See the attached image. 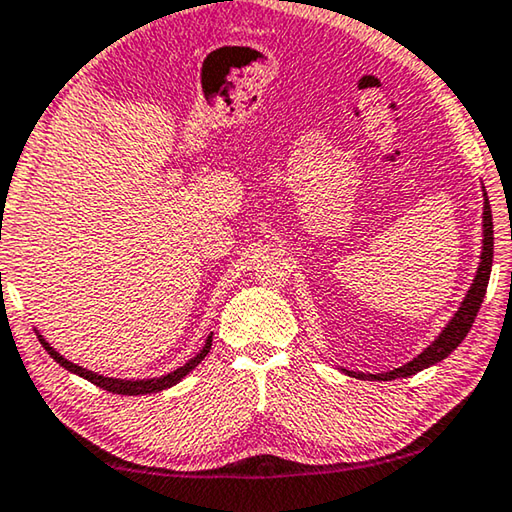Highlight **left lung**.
I'll return each instance as SVG.
<instances>
[{"label": "left lung", "instance_id": "left-lung-1", "mask_svg": "<svg viewBox=\"0 0 512 512\" xmlns=\"http://www.w3.org/2000/svg\"><path fill=\"white\" fill-rule=\"evenodd\" d=\"M485 196V203H483V251H481V265H478L476 270V277L474 283H471V288L467 290V297L462 300L460 309L455 311V316L451 318V322L442 329V334H439L435 341H432L426 350L421 352L419 357H414L410 364L400 366V368H393L389 373H355V371H345L352 377H359V380H380V382H389V380H396V377H410L414 373L423 371V368H428L432 364H437V361L446 359L451 352L458 348V345L465 341V336L469 334L471 325H474L476 320V313L481 309L483 304V297H485V290H487V281H490V272H492V254H494V231H492V210H490V201H487V194Z\"/></svg>", "mask_w": 512, "mask_h": 512}]
</instances>
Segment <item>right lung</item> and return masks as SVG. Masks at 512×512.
I'll return each mask as SVG.
<instances>
[{"instance_id":"1","label":"right lung","mask_w":512,"mask_h":512,"mask_svg":"<svg viewBox=\"0 0 512 512\" xmlns=\"http://www.w3.org/2000/svg\"><path fill=\"white\" fill-rule=\"evenodd\" d=\"M36 336H38V341H41L43 348L47 350V355H50L54 361H57V364L64 366L66 371L84 377V380H89L91 384H96V387H100V389L112 391V393H121V396H141V393H155V391H162V389L174 387V384H178L180 380H183V377H185L187 373H190L194 366L201 364L203 357L208 355L210 345H212V334H210V336L206 338V345H203V350L199 352V355L192 357L190 361H187L185 366L176 368V371H171L169 375L153 377V380H119V377H105V375H98V373H93V371H86V368L77 366V364H73V361H68V359L61 357L59 352L54 350L52 345L47 343L41 334H36Z\"/></svg>"}]
</instances>
